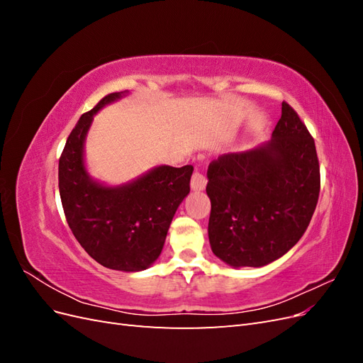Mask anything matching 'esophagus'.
I'll list each match as a JSON object with an SVG mask.
<instances>
[{"instance_id":"obj_1","label":"esophagus","mask_w":363,"mask_h":363,"mask_svg":"<svg viewBox=\"0 0 363 363\" xmlns=\"http://www.w3.org/2000/svg\"><path fill=\"white\" fill-rule=\"evenodd\" d=\"M206 184H207V179L200 171H195L191 179V188L194 191H203L206 188Z\"/></svg>"}]
</instances>
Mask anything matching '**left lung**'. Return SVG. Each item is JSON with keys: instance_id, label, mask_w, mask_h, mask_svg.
Masks as SVG:
<instances>
[{"instance_id": "obj_1", "label": "left lung", "mask_w": 363, "mask_h": 363, "mask_svg": "<svg viewBox=\"0 0 363 363\" xmlns=\"http://www.w3.org/2000/svg\"><path fill=\"white\" fill-rule=\"evenodd\" d=\"M207 179L208 242L235 268L286 255L309 225L321 186L315 140L284 101L268 144L219 156Z\"/></svg>"}]
</instances>
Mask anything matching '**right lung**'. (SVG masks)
Listing matches in <instances>:
<instances>
[{
  "mask_svg": "<svg viewBox=\"0 0 363 363\" xmlns=\"http://www.w3.org/2000/svg\"><path fill=\"white\" fill-rule=\"evenodd\" d=\"M123 95L108 94L80 116L59 159V191L68 225L87 255L106 268L135 272L160 256L174 213L191 191L194 167L163 164L116 188L87 175L83 148L94 115Z\"/></svg>",
  "mask_w": 363,
  "mask_h": 363,
  "instance_id": "right-lung-1",
  "label": "right lung"
}]
</instances>
